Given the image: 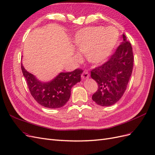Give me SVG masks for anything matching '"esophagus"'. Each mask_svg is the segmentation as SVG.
I'll list each match as a JSON object with an SVG mask.
<instances>
[{
    "label": "esophagus",
    "instance_id": "esophagus-1",
    "mask_svg": "<svg viewBox=\"0 0 155 155\" xmlns=\"http://www.w3.org/2000/svg\"><path fill=\"white\" fill-rule=\"evenodd\" d=\"M81 78H82L83 79L88 78H89V74L88 73V72H87V71H85H85H84V72H83V74H82V75H81Z\"/></svg>",
    "mask_w": 155,
    "mask_h": 155
}]
</instances>
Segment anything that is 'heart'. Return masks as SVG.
<instances>
[{"label": "heart", "mask_w": 155, "mask_h": 155, "mask_svg": "<svg viewBox=\"0 0 155 155\" xmlns=\"http://www.w3.org/2000/svg\"><path fill=\"white\" fill-rule=\"evenodd\" d=\"M118 32L114 28L89 27L77 33L74 43L78 50L87 54L90 63L97 64L110 55L118 41Z\"/></svg>", "instance_id": "1"}]
</instances>
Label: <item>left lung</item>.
<instances>
[{
  "instance_id": "8db88e82",
  "label": "left lung",
  "mask_w": 155,
  "mask_h": 155,
  "mask_svg": "<svg viewBox=\"0 0 155 155\" xmlns=\"http://www.w3.org/2000/svg\"><path fill=\"white\" fill-rule=\"evenodd\" d=\"M123 39L124 41L106 62L91 70V76L98 86L92 99L100 106H110L119 101L132 74L133 48L124 34Z\"/></svg>"
}]
</instances>
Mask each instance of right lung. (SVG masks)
I'll use <instances>...</instances> for the list:
<instances>
[{"mask_svg": "<svg viewBox=\"0 0 155 155\" xmlns=\"http://www.w3.org/2000/svg\"><path fill=\"white\" fill-rule=\"evenodd\" d=\"M21 70L33 97L42 106L50 109L62 107L67 104L71 94L72 87L81 81L83 72L81 68L70 72H61L52 81L43 83L26 71L22 64Z\"/></svg>", "mask_w": 155, "mask_h": 155, "instance_id": "add662e5", "label": "right lung"}]
</instances>
